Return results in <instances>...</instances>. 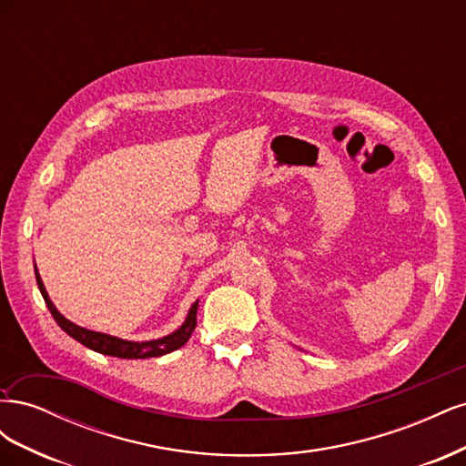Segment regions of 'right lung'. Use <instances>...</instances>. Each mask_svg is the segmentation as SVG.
Returning <instances> with one entry per match:
<instances>
[{"label":"right lung","instance_id":"add662e5","mask_svg":"<svg viewBox=\"0 0 466 466\" xmlns=\"http://www.w3.org/2000/svg\"><path fill=\"white\" fill-rule=\"evenodd\" d=\"M35 274H36V284H38V289L42 293V298H45V303L46 307L50 309V313L54 317V320L60 324V329L64 332H67L72 338H76L77 342H81L83 346H87L95 351H98V354H106V356H115V358H124V360H146V358H157V356H165L168 354V351H175L178 350L180 346H185L188 342L190 334L194 332L196 329V313H198V301H196L192 307H190V313L185 320V324L182 327L168 334L165 338H159V340H149V342H128V340H120V338H115V336H108V334H101V332H93V330H87V329H81L77 327V324L69 322L66 317H62L58 313V309L54 307V303L50 301L48 293H46V288L45 284H42V279L38 276V270L35 266Z\"/></svg>","mask_w":466,"mask_h":466}]
</instances>
